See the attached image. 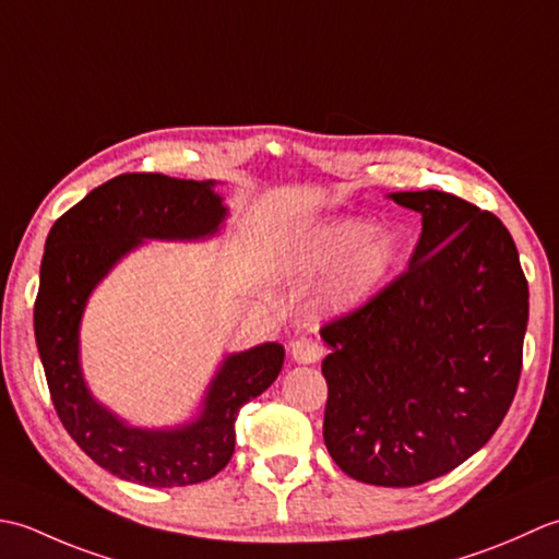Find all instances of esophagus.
I'll list each match as a JSON object with an SVG mask.
<instances>
[{
    "instance_id": "1",
    "label": "esophagus",
    "mask_w": 559,
    "mask_h": 559,
    "mask_svg": "<svg viewBox=\"0 0 559 559\" xmlns=\"http://www.w3.org/2000/svg\"><path fill=\"white\" fill-rule=\"evenodd\" d=\"M323 357V347L309 337H299L292 343V359L296 364H316Z\"/></svg>"
}]
</instances>
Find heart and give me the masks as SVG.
<instances>
[{
  "label": "heart",
  "mask_w": 559,
  "mask_h": 559,
  "mask_svg": "<svg viewBox=\"0 0 559 559\" xmlns=\"http://www.w3.org/2000/svg\"><path fill=\"white\" fill-rule=\"evenodd\" d=\"M401 260V241L393 231L371 229L361 219H335L318 226L294 255L299 275L337 267L325 289L333 309L347 311L364 304L391 277Z\"/></svg>",
  "instance_id": "heart-1"
}]
</instances>
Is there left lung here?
I'll use <instances>...</instances> for the list:
<instances>
[{
    "instance_id": "left-lung-1",
    "label": "left lung",
    "mask_w": 559,
    "mask_h": 559,
    "mask_svg": "<svg viewBox=\"0 0 559 559\" xmlns=\"http://www.w3.org/2000/svg\"><path fill=\"white\" fill-rule=\"evenodd\" d=\"M423 214L409 267L321 328L323 439L359 483L413 487L480 451L514 401L528 282L507 226L441 190L391 192Z\"/></svg>"
}]
</instances>
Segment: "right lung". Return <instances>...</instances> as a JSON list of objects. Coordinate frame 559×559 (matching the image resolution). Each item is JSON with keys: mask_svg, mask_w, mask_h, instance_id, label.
<instances>
[{"mask_svg": "<svg viewBox=\"0 0 559 559\" xmlns=\"http://www.w3.org/2000/svg\"><path fill=\"white\" fill-rule=\"evenodd\" d=\"M214 180L122 174L91 190L52 224L33 309L38 355L57 417L91 461L136 485L183 487L210 480L234 455L236 417L267 391L284 364L280 343L224 361L195 423L142 429L91 395L79 361V325L96 284L144 241H198L226 219Z\"/></svg>", "mask_w": 559, "mask_h": 559, "instance_id": "right-lung-1", "label": "right lung"}]
</instances>
